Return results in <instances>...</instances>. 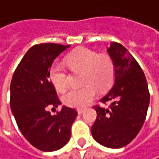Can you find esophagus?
<instances>
[{"label":"esophagus","instance_id":"34e87169","mask_svg":"<svg viewBox=\"0 0 159 159\" xmlns=\"http://www.w3.org/2000/svg\"><path fill=\"white\" fill-rule=\"evenodd\" d=\"M84 112V108H79L78 109V113L79 114H81V113H83Z\"/></svg>","mask_w":159,"mask_h":159}]
</instances>
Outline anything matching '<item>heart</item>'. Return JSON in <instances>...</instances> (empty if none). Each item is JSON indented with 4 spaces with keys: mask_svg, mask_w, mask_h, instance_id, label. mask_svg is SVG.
Segmentation results:
<instances>
[{
    "mask_svg": "<svg viewBox=\"0 0 159 159\" xmlns=\"http://www.w3.org/2000/svg\"><path fill=\"white\" fill-rule=\"evenodd\" d=\"M66 63L73 71H82L80 89H71L63 96V102L73 108H84L96 97V89L102 91L112 84L115 78V64L106 54L98 55L88 48H79L69 53ZM50 79L59 91H64L69 85L70 75L66 67L55 62L50 70Z\"/></svg>",
    "mask_w": 159,
    "mask_h": 159,
    "instance_id": "1",
    "label": "heart"
}]
</instances>
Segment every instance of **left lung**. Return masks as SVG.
Returning a JSON list of instances; mask_svg holds the SVG:
<instances>
[{"label":"left lung","mask_w":159,"mask_h":159,"mask_svg":"<svg viewBox=\"0 0 159 159\" xmlns=\"http://www.w3.org/2000/svg\"><path fill=\"white\" fill-rule=\"evenodd\" d=\"M115 64L114 86L101 103L95 105L97 119L91 134L97 142L110 148L129 144L139 134L147 117L150 100L148 82L141 67L129 51L118 42L108 50Z\"/></svg>","instance_id":"1"}]
</instances>
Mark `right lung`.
Listing matches in <instances>:
<instances>
[{
  "mask_svg": "<svg viewBox=\"0 0 159 159\" xmlns=\"http://www.w3.org/2000/svg\"><path fill=\"white\" fill-rule=\"evenodd\" d=\"M70 45L40 43L32 46L17 66L11 81L10 105L18 128L34 148L51 152L64 147L78 112L64 106L56 115L48 110L61 100L50 80L53 61Z\"/></svg>",
  "mask_w": 159,
  "mask_h": 159,
  "instance_id": "add662e5",
  "label": "right lung"
}]
</instances>
